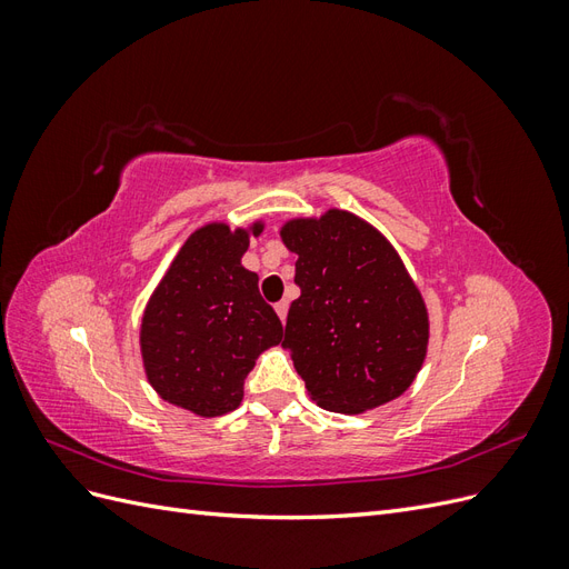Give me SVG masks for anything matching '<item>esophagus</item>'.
<instances>
[{
	"instance_id": "esophagus-1",
	"label": "esophagus",
	"mask_w": 569,
	"mask_h": 569,
	"mask_svg": "<svg viewBox=\"0 0 569 569\" xmlns=\"http://www.w3.org/2000/svg\"><path fill=\"white\" fill-rule=\"evenodd\" d=\"M274 311H278L280 320L284 322V320H287V311H289V303H287V301H280V303H274Z\"/></svg>"
}]
</instances>
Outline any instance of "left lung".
<instances>
[{"mask_svg": "<svg viewBox=\"0 0 569 569\" xmlns=\"http://www.w3.org/2000/svg\"><path fill=\"white\" fill-rule=\"evenodd\" d=\"M282 242L297 258L282 347L316 403L363 412L401 396L427 353V308L399 253L347 211L291 220Z\"/></svg>", "mask_w": 569, "mask_h": 569, "instance_id": "8db88e82", "label": "left lung"}]
</instances>
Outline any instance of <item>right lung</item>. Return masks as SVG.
Instances as JSON below:
<instances>
[{"label": "right lung", "mask_w": 569, "mask_h": 569, "mask_svg": "<svg viewBox=\"0 0 569 569\" xmlns=\"http://www.w3.org/2000/svg\"><path fill=\"white\" fill-rule=\"evenodd\" d=\"M263 226L256 222L253 234ZM244 230L206 226L187 239L142 318V358L161 399L203 418L239 406L256 358L282 339V322L242 266Z\"/></svg>", "instance_id": "right-lung-1"}]
</instances>
